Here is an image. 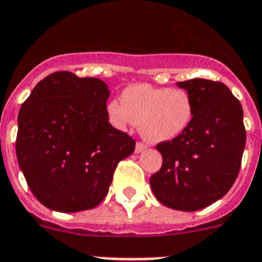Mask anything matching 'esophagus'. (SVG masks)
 <instances>
[{
  "instance_id": "34e87169",
  "label": "esophagus",
  "mask_w": 262,
  "mask_h": 262,
  "mask_svg": "<svg viewBox=\"0 0 262 262\" xmlns=\"http://www.w3.org/2000/svg\"><path fill=\"white\" fill-rule=\"evenodd\" d=\"M145 149H146V145L142 144V142H137V144H136L135 151L138 155V153H141V151H144Z\"/></svg>"
}]
</instances>
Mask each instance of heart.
<instances>
[{"mask_svg": "<svg viewBox=\"0 0 262 262\" xmlns=\"http://www.w3.org/2000/svg\"><path fill=\"white\" fill-rule=\"evenodd\" d=\"M121 101L112 100L106 106L112 125L120 130L137 125L150 144L173 141L188 130L194 117L192 97L182 89L135 83L124 90Z\"/></svg>", "mask_w": 262, "mask_h": 262, "instance_id": "b5f03b06", "label": "heart"}]
</instances>
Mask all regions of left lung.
Masks as SVG:
<instances>
[{"mask_svg":"<svg viewBox=\"0 0 262 262\" xmlns=\"http://www.w3.org/2000/svg\"><path fill=\"white\" fill-rule=\"evenodd\" d=\"M194 104L188 130L157 145L162 166L150 188L162 205L194 212L229 192L241 166L247 133L243 106L223 82L193 78L177 82Z\"/></svg>","mask_w":262,"mask_h":262,"instance_id":"1","label":"left lung"}]
</instances>
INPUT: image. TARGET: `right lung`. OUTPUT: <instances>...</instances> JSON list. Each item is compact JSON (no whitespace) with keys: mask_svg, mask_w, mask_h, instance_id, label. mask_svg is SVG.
I'll return each mask as SVG.
<instances>
[{"mask_svg":"<svg viewBox=\"0 0 262 262\" xmlns=\"http://www.w3.org/2000/svg\"><path fill=\"white\" fill-rule=\"evenodd\" d=\"M111 90L102 80L56 72L19 109L15 153L30 190L56 212L92 209L107 194L132 137L109 124Z\"/></svg>","mask_w":262,"mask_h":262,"instance_id":"right-lung-1","label":"right lung"}]
</instances>
